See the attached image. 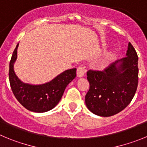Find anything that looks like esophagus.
<instances>
[{"label": "esophagus", "mask_w": 147, "mask_h": 147, "mask_svg": "<svg viewBox=\"0 0 147 147\" xmlns=\"http://www.w3.org/2000/svg\"><path fill=\"white\" fill-rule=\"evenodd\" d=\"M85 74V70L83 67H79L77 68V71H76V76L77 77L81 78Z\"/></svg>", "instance_id": "obj_1"}]
</instances>
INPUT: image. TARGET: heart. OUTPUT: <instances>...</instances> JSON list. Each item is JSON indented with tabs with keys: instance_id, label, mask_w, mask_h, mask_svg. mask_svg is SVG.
I'll return each instance as SVG.
<instances>
[{
	"instance_id": "heart-1",
	"label": "heart",
	"mask_w": 147,
	"mask_h": 147,
	"mask_svg": "<svg viewBox=\"0 0 147 147\" xmlns=\"http://www.w3.org/2000/svg\"><path fill=\"white\" fill-rule=\"evenodd\" d=\"M105 62H106V59H102V60H100V62H99L100 65H103Z\"/></svg>"
}]
</instances>
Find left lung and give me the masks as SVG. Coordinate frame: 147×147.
I'll return each mask as SVG.
<instances>
[{
	"instance_id": "obj_1",
	"label": "left lung",
	"mask_w": 147,
	"mask_h": 147,
	"mask_svg": "<svg viewBox=\"0 0 147 147\" xmlns=\"http://www.w3.org/2000/svg\"><path fill=\"white\" fill-rule=\"evenodd\" d=\"M126 56L105 71L87 72L90 88L85 96V105L95 115L102 117L115 115L134 97L138 82V57L130 42Z\"/></svg>"
}]
</instances>
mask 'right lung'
Masks as SVG:
<instances>
[{"label": "right lung", "mask_w": 147, "mask_h": 147, "mask_svg": "<svg viewBox=\"0 0 147 147\" xmlns=\"http://www.w3.org/2000/svg\"><path fill=\"white\" fill-rule=\"evenodd\" d=\"M18 43L9 63V78L11 90L15 98L27 110L34 113H45L52 110L61 100L67 85L76 76V68L68 69L57 75L50 82L32 85L18 77L14 65L18 58Z\"/></svg>", "instance_id": "add662e5"}]
</instances>
